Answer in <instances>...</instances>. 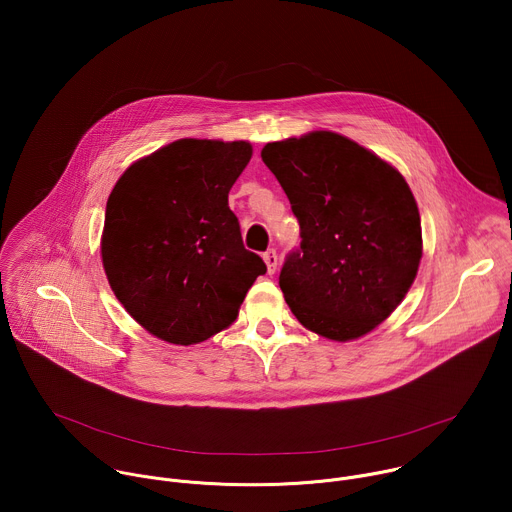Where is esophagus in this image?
<instances>
[{
    "label": "esophagus",
    "mask_w": 512,
    "mask_h": 512,
    "mask_svg": "<svg viewBox=\"0 0 512 512\" xmlns=\"http://www.w3.org/2000/svg\"><path fill=\"white\" fill-rule=\"evenodd\" d=\"M263 261H265V265H267V273H269V275H273V273L277 271V265H279V259H277L275 249L265 251V253H263Z\"/></svg>",
    "instance_id": "1"
}]
</instances>
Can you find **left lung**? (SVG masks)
Wrapping results in <instances>:
<instances>
[{
  "label": "left lung",
  "mask_w": 512,
  "mask_h": 512,
  "mask_svg": "<svg viewBox=\"0 0 512 512\" xmlns=\"http://www.w3.org/2000/svg\"><path fill=\"white\" fill-rule=\"evenodd\" d=\"M261 158L302 231L279 273L289 310L334 342L373 332L407 296L423 255L409 184L371 150L324 129L271 141Z\"/></svg>",
  "instance_id": "left-lung-1"
}]
</instances>
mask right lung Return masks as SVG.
Segmentation results:
<instances>
[{"label":"right lung","mask_w":512,"mask_h":512,"mask_svg":"<svg viewBox=\"0 0 512 512\" xmlns=\"http://www.w3.org/2000/svg\"><path fill=\"white\" fill-rule=\"evenodd\" d=\"M249 141L184 137L133 162L113 186L101 259L115 298L152 336L190 346L229 328L267 271L243 247L229 190Z\"/></svg>","instance_id":"right-lung-1"}]
</instances>
